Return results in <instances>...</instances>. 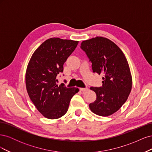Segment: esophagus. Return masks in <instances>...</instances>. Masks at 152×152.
Masks as SVG:
<instances>
[{
  "label": "esophagus",
  "instance_id": "esophagus-1",
  "mask_svg": "<svg viewBox=\"0 0 152 152\" xmlns=\"http://www.w3.org/2000/svg\"><path fill=\"white\" fill-rule=\"evenodd\" d=\"M88 88H80V90L81 91H88Z\"/></svg>",
  "mask_w": 152,
  "mask_h": 152
}]
</instances>
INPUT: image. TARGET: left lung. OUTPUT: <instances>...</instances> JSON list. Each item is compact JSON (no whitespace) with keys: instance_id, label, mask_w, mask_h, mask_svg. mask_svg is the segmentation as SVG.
Segmentation results:
<instances>
[{"instance_id":"obj_1","label":"left lung","mask_w":152,"mask_h":152,"mask_svg":"<svg viewBox=\"0 0 152 152\" xmlns=\"http://www.w3.org/2000/svg\"><path fill=\"white\" fill-rule=\"evenodd\" d=\"M80 48L92 62L93 72L103 74V86L91 87L96 99L89 104L92 112L107 117L117 112L124 104L132 89V75L122 50L112 40L96 37L82 41Z\"/></svg>"}]
</instances>
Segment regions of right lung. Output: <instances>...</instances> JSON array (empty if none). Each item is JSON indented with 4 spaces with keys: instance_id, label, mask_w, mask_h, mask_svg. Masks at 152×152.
Masks as SVG:
<instances>
[{
    "instance_id": "obj_1",
    "label": "right lung",
    "mask_w": 152,
    "mask_h": 152,
    "mask_svg": "<svg viewBox=\"0 0 152 152\" xmlns=\"http://www.w3.org/2000/svg\"><path fill=\"white\" fill-rule=\"evenodd\" d=\"M79 41L50 38L37 49L26 68L27 93L38 111L49 119L63 117L72 98L79 91L77 87L56 84V77L63 72V64L74 51Z\"/></svg>"
}]
</instances>
